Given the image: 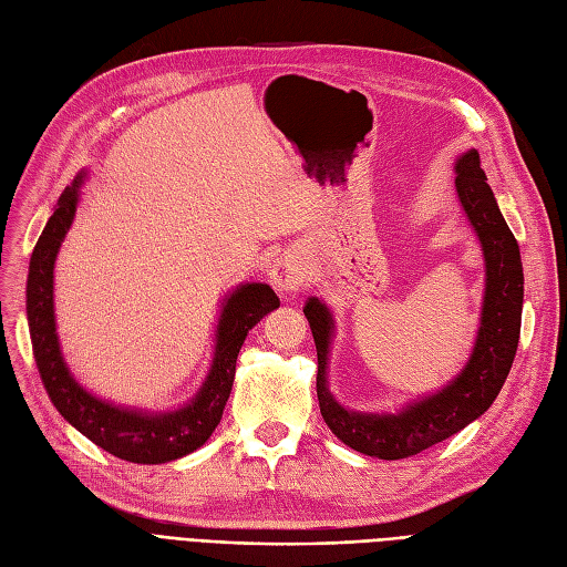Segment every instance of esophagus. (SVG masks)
Returning <instances> with one entry per match:
<instances>
[{
	"instance_id": "esophagus-1",
	"label": "esophagus",
	"mask_w": 567,
	"mask_h": 567,
	"mask_svg": "<svg viewBox=\"0 0 567 567\" xmlns=\"http://www.w3.org/2000/svg\"><path fill=\"white\" fill-rule=\"evenodd\" d=\"M269 281L275 284L279 296H284V298L296 296L305 281V265H302L300 252L284 250L281 256L269 267Z\"/></svg>"
}]
</instances>
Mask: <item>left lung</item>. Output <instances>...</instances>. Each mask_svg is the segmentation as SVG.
I'll use <instances>...</instances> for the list:
<instances>
[{
    "label": "left lung",
    "instance_id": "left-lung-1",
    "mask_svg": "<svg viewBox=\"0 0 567 567\" xmlns=\"http://www.w3.org/2000/svg\"><path fill=\"white\" fill-rule=\"evenodd\" d=\"M455 192L483 250L485 288L472 354L451 382L386 413L342 405L328 382L330 344L336 336L333 311L317 296L305 302L302 311L317 342L321 415L330 432L357 453L403 460L451 439L493 405L512 370L523 311L520 250L487 185L476 150H466L455 159Z\"/></svg>",
    "mask_w": 567,
    "mask_h": 567
}]
</instances>
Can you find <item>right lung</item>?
Here are the masks:
<instances>
[{"mask_svg":"<svg viewBox=\"0 0 567 567\" xmlns=\"http://www.w3.org/2000/svg\"><path fill=\"white\" fill-rule=\"evenodd\" d=\"M84 178L86 173L82 171L65 187L30 258L25 309L39 375L58 413L110 455L135 464L181 460L202 447L216 432L248 330L279 307V298L267 284H239L227 292L220 302L210 368L197 394L187 403L171 410H145L116 405L91 394L74 380L65 363L53 309L55 258L74 223Z\"/></svg>","mask_w":567,"mask_h":567,"instance_id":"add662e5","label":"right lung"}]
</instances>
